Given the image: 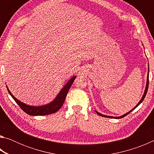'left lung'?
<instances>
[{"mask_svg":"<svg viewBox=\"0 0 154 154\" xmlns=\"http://www.w3.org/2000/svg\"><path fill=\"white\" fill-rule=\"evenodd\" d=\"M149 65H148V72H147V83H146V86H145V92H144V94H143V96H142V98H141V99H140V101L139 103H138V104L137 105L134 106V107L132 109H131V110H130L129 112H128V113H125L124 115H123V116H119V117H113V116H105V115H103V114H101V113H98V111H96V113H97L98 116H103V117H105V118H116V119H120V118H124V117H125L126 116H127L128 114H129L130 112L131 111H132L134 110V109H136L138 106H139L140 103H141L143 101V100H144V98H145V96H146V94H147V90H148V86H149Z\"/></svg>","mask_w":154,"mask_h":154,"instance_id":"obj_1","label":"left lung"}]
</instances>
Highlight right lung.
<instances>
[{"mask_svg": "<svg viewBox=\"0 0 154 154\" xmlns=\"http://www.w3.org/2000/svg\"><path fill=\"white\" fill-rule=\"evenodd\" d=\"M76 78V76H73L71 78L69 82H68L66 85L62 88V90L60 91L58 94L56 96V97L54 98V100L51 101V103L46 105H41V106H32L28 105L24 103L21 102L20 100H18L15 96L12 94L11 92H10L8 87L7 86V90L9 93V94L11 96V97L14 99V100L16 102L18 105L20 106V108L24 111L25 113L30 115V116H46V115H49L56 113L60 109L63 105L64 102L66 98L67 93L71 88L72 83H73L74 80Z\"/></svg>", "mask_w": 154, "mask_h": 154, "instance_id": "right-lung-1", "label": "right lung"}]
</instances>
